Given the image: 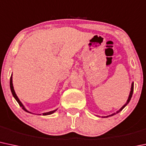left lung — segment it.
I'll return each mask as SVG.
<instances>
[{"instance_id":"obj_1","label":"left lung","mask_w":146,"mask_h":146,"mask_svg":"<svg viewBox=\"0 0 146 146\" xmlns=\"http://www.w3.org/2000/svg\"><path fill=\"white\" fill-rule=\"evenodd\" d=\"M133 91H134V82H132V87H131V91H130V94H129V98H128V100H127V102H126V104H125L124 105H123V106L121 107V109H120V110H118V111L116 112V113H118V112H120L121 111H122V110L123 108H124L126 106V105H127L128 103H129V102L130 101V100H131V98H132V94H133ZM114 114H116V113H113V114H111V115H110V116H113V115H114ZM105 117H108V116H102V118H105Z\"/></svg>"}]
</instances>
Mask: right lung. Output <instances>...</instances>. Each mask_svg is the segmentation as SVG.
Wrapping results in <instances>:
<instances>
[{
    "label": "right lung",
    "instance_id": "right-lung-1",
    "mask_svg": "<svg viewBox=\"0 0 146 146\" xmlns=\"http://www.w3.org/2000/svg\"><path fill=\"white\" fill-rule=\"evenodd\" d=\"M9 84H10V89H11V91H12V95H13V96L14 97V98L16 99V100H17V101L18 102L19 105H20V106L22 107V109H23V110H24V111H27V112H29V111H28V110H27L26 109H25V107H23V104H22L20 100H19V99L18 98V97H17V94H16L15 91H14V90L13 84H12V76H11V78H10V82H9ZM56 110H54V111H49V112H46V113H43V115H44V116H46V115H49V114H51V113H54V112H55V111H56ZM29 113H30V112H29ZM40 115H41V114H40Z\"/></svg>",
    "mask_w": 146,
    "mask_h": 146
}]
</instances>
